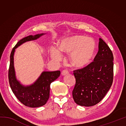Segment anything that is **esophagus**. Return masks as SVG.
I'll return each mask as SVG.
<instances>
[{"instance_id": "obj_1", "label": "esophagus", "mask_w": 126, "mask_h": 126, "mask_svg": "<svg viewBox=\"0 0 126 126\" xmlns=\"http://www.w3.org/2000/svg\"><path fill=\"white\" fill-rule=\"evenodd\" d=\"M69 74V72H68L67 70H63V71L62 72V76H66L67 74Z\"/></svg>"}]
</instances>
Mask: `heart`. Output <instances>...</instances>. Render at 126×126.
I'll return each instance as SVG.
<instances>
[{"instance_id":"heart-1","label":"heart","mask_w":126,"mask_h":126,"mask_svg":"<svg viewBox=\"0 0 126 126\" xmlns=\"http://www.w3.org/2000/svg\"><path fill=\"white\" fill-rule=\"evenodd\" d=\"M95 49V43L92 38L82 35H74L59 41L58 49L52 48L50 56L56 62L61 60V53L70 54L72 65L77 68L88 65L92 59Z\"/></svg>"}]
</instances>
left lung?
<instances>
[{
  "label": "left lung",
  "mask_w": 126,
  "mask_h": 126,
  "mask_svg": "<svg viewBox=\"0 0 126 126\" xmlns=\"http://www.w3.org/2000/svg\"><path fill=\"white\" fill-rule=\"evenodd\" d=\"M113 55L101 38L98 52L93 62L82 69L74 71L76 85L72 95L81 106H94L103 98L111 87L113 78Z\"/></svg>",
  "instance_id": "obj_1"
}]
</instances>
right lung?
Listing matches in <instances>:
<instances>
[{
    "label": "right lung",
    "instance_id": "right-lung-1",
    "mask_svg": "<svg viewBox=\"0 0 126 126\" xmlns=\"http://www.w3.org/2000/svg\"><path fill=\"white\" fill-rule=\"evenodd\" d=\"M46 33L29 35L20 40L13 48L10 56V65L8 73L9 84L13 92L21 103L32 108L44 106L49 98L50 85L60 76L59 71H44L36 81L29 86L21 84L16 77L14 65V55L16 49L24 43L38 39Z\"/></svg>",
    "mask_w": 126,
    "mask_h": 126
}]
</instances>
